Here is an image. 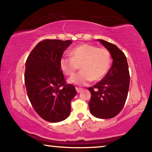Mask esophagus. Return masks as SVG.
Returning a JSON list of instances; mask_svg holds the SVG:
<instances>
[{
  "instance_id": "obj_1",
  "label": "esophagus",
  "mask_w": 152,
  "mask_h": 152,
  "mask_svg": "<svg viewBox=\"0 0 152 152\" xmlns=\"http://www.w3.org/2000/svg\"><path fill=\"white\" fill-rule=\"evenodd\" d=\"M75 88H76L77 92V93H80L81 91H82V88H79V87H76Z\"/></svg>"
}]
</instances>
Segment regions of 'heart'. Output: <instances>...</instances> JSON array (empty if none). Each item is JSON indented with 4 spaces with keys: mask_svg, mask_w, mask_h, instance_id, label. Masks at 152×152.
<instances>
[{
    "mask_svg": "<svg viewBox=\"0 0 152 152\" xmlns=\"http://www.w3.org/2000/svg\"><path fill=\"white\" fill-rule=\"evenodd\" d=\"M70 55L61 57L60 67L66 75L72 76L80 66L82 70L70 78L72 84L86 85L93 80H100L111 65V55L105 48L84 43L72 48Z\"/></svg>",
    "mask_w": 152,
    "mask_h": 152,
    "instance_id": "b5f03b06",
    "label": "heart"
}]
</instances>
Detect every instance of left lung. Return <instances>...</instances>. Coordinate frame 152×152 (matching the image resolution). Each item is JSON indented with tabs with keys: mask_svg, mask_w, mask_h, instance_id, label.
<instances>
[{
	"mask_svg": "<svg viewBox=\"0 0 152 152\" xmlns=\"http://www.w3.org/2000/svg\"><path fill=\"white\" fill-rule=\"evenodd\" d=\"M111 53L113 64L101 81L88 88L91 113L101 119L114 118L122 111L127 97L130 76L126 56L115 45L97 39Z\"/></svg>",
	"mask_w": 152,
	"mask_h": 152,
	"instance_id": "obj_1",
	"label": "left lung"
}]
</instances>
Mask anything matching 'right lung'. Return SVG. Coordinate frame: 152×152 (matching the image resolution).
<instances>
[{"mask_svg": "<svg viewBox=\"0 0 152 152\" xmlns=\"http://www.w3.org/2000/svg\"><path fill=\"white\" fill-rule=\"evenodd\" d=\"M72 41L45 39L39 42L26 62L25 84L35 111L50 122L67 118L70 102L77 94L71 84H66L60 59Z\"/></svg>", "mask_w": 152, "mask_h": 152, "instance_id": "obj_1", "label": "right lung"}]
</instances>
